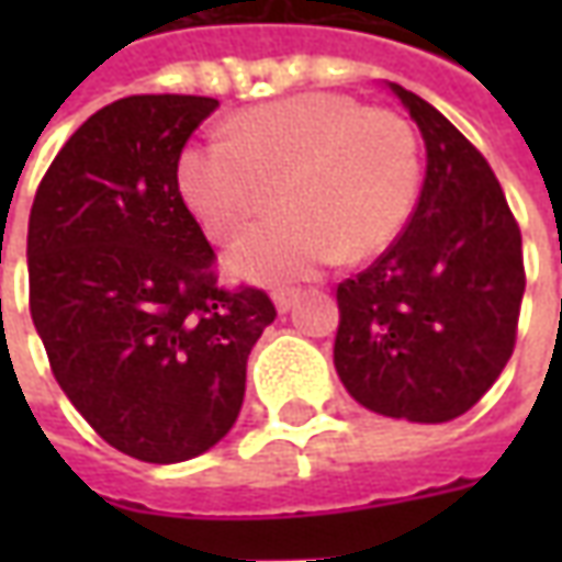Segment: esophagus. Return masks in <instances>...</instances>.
Returning <instances> with one entry per match:
<instances>
[{
    "mask_svg": "<svg viewBox=\"0 0 562 562\" xmlns=\"http://www.w3.org/2000/svg\"><path fill=\"white\" fill-rule=\"evenodd\" d=\"M273 304L280 313H289L294 304H297V289H277L273 292Z\"/></svg>",
    "mask_w": 562,
    "mask_h": 562,
    "instance_id": "1",
    "label": "esophagus"
}]
</instances>
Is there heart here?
Segmentation results:
<instances>
[{"mask_svg":"<svg viewBox=\"0 0 562 562\" xmlns=\"http://www.w3.org/2000/svg\"><path fill=\"white\" fill-rule=\"evenodd\" d=\"M177 189L216 240H234L280 201L289 213L246 234L228 265L246 280H297L394 244L418 201L422 144L394 111L301 92L232 116L228 135L192 140Z\"/></svg>","mask_w":562,"mask_h":562,"instance_id":"obj_1","label":"heart"}]
</instances>
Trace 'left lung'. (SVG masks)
Instances as JSON below:
<instances>
[{
    "label": "left lung",
    "instance_id": "8db88e82",
    "mask_svg": "<svg viewBox=\"0 0 562 562\" xmlns=\"http://www.w3.org/2000/svg\"><path fill=\"white\" fill-rule=\"evenodd\" d=\"M391 90L422 128L427 173L401 237L337 285L334 367L367 409L439 424L482 401L515 352L520 228L482 153L422 95Z\"/></svg>",
    "mask_w": 562,
    "mask_h": 562
}]
</instances>
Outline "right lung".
<instances>
[{"label": "right lung", "instance_id": "add662e5", "mask_svg": "<svg viewBox=\"0 0 562 562\" xmlns=\"http://www.w3.org/2000/svg\"><path fill=\"white\" fill-rule=\"evenodd\" d=\"M207 95H128L56 153L30 213V313L59 389L128 458L180 463L240 415L246 358L277 318L252 285L222 289L177 189Z\"/></svg>", "mask_w": 562, "mask_h": 562}]
</instances>
